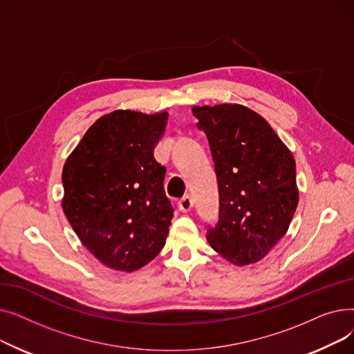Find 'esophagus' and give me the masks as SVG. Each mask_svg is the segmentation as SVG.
<instances>
[{
  "instance_id": "esophagus-1",
  "label": "esophagus",
  "mask_w": 354,
  "mask_h": 354,
  "mask_svg": "<svg viewBox=\"0 0 354 354\" xmlns=\"http://www.w3.org/2000/svg\"><path fill=\"white\" fill-rule=\"evenodd\" d=\"M192 207H194V199H192V196H189V195H185V196L179 201V209H180L182 212H189Z\"/></svg>"
}]
</instances>
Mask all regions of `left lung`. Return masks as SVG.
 <instances>
[{
    "mask_svg": "<svg viewBox=\"0 0 354 354\" xmlns=\"http://www.w3.org/2000/svg\"><path fill=\"white\" fill-rule=\"evenodd\" d=\"M207 133L221 216L209 245L235 266L261 261L288 231L299 205L295 160L270 123L238 103L194 106Z\"/></svg>",
    "mask_w": 354,
    "mask_h": 354,
    "instance_id": "1",
    "label": "left lung"
}]
</instances>
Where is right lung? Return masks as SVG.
I'll return each instance as SVG.
<instances>
[{"instance_id":"add662e5","label":"right lung","mask_w":354,"mask_h":354,"mask_svg":"<svg viewBox=\"0 0 354 354\" xmlns=\"http://www.w3.org/2000/svg\"><path fill=\"white\" fill-rule=\"evenodd\" d=\"M167 111L115 110L93 123L63 167L62 208L107 268L132 272L162 251L174 208L153 149Z\"/></svg>"}]
</instances>
